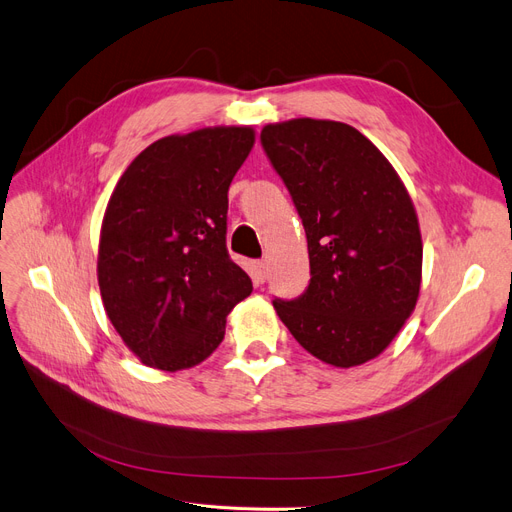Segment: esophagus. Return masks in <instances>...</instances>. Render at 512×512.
<instances>
[{
    "label": "esophagus",
    "instance_id": "34e87169",
    "mask_svg": "<svg viewBox=\"0 0 512 512\" xmlns=\"http://www.w3.org/2000/svg\"><path fill=\"white\" fill-rule=\"evenodd\" d=\"M268 278V263L265 261H253V280L257 284H263Z\"/></svg>",
    "mask_w": 512,
    "mask_h": 512
}]
</instances>
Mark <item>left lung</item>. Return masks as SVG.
I'll return each instance as SVG.
<instances>
[{
	"label": "left lung",
	"instance_id": "8db88e82",
	"mask_svg": "<svg viewBox=\"0 0 512 512\" xmlns=\"http://www.w3.org/2000/svg\"><path fill=\"white\" fill-rule=\"evenodd\" d=\"M261 146L293 196L309 286L274 309L318 360L351 368L383 353L416 307L422 240L412 198L366 136L339 121L291 119Z\"/></svg>",
	"mask_w": 512,
	"mask_h": 512
}]
</instances>
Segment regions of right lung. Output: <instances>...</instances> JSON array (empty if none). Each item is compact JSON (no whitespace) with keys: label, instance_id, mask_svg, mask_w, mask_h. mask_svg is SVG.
<instances>
[{"label":"right lung","instance_id":"1","mask_svg":"<svg viewBox=\"0 0 512 512\" xmlns=\"http://www.w3.org/2000/svg\"><path fill=\"white\" fill-rule=\"evenodd\" d=\"M253 127H205L142 150L110 196L98 247L108 320L142 364L167 372L207 360L232 307L253 291L226 249L228 188Z\"/></svg>","mask_w":512,"mask_h":512}]
</instances>
